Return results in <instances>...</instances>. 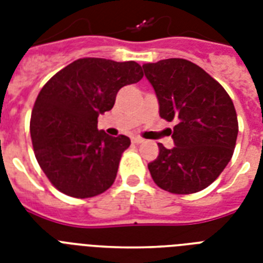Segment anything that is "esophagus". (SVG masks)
Returning a JSON list of instances; mask_svg holds the SVG:
<instances>
[{
  "mask_svg": "<svg viewBox=\"0 0 263 263\" xmlns=\"http://www.w3.org/2000/svg\"><path fill=\"white\" fill-rule=\"evenodd\" d=\"M132 143H135V144L143 143V139H142V138H139V136H135V138H132Z\"/></svg>",
  "mask_w": 263,
  "mask_h": 263,
  "instance_id": "34e87169",
  "label": "esophagus"
}]
</instances>
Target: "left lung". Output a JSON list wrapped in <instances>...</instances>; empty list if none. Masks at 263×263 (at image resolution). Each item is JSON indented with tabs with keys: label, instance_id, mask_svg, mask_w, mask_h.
I'll use <instances>...</instances> for the list:
<instances>
[{
	"label": "left lung",
	"instance_id": "1",
	"mask_svg": "<svg viewBox=\"0 0 263 263\" xmlns=\"http://www.w3.org/2000/svg\"><path fill=\"white\" fill-rule=\"evenodd\" d=\"M144 75L160 103V116L176 121L175 147L158 143L148 164L154 183L172 194L209 187L233 156L239 124L228 92L208 72L184 59L144 64Z\"/></svg>",
	"mask_w": 263,
	"mask_h": 263
}]
</instances>
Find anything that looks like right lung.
<instances>
[{
    "label": "right lung",
    "instance_id": "add662e5",
    "mask_svg": "<svg viewBox=\"0 0 263 263\" xmlns=\"http://www.w3.org/2000/svg\"><path fill=\"white\" fill-rule=\"evenodd\" d=\"M142 78L135 61L87 57L63 68L43 86L31 113V139L39 166L59 191L84 199L115 183L131 140L98 131V116L113 107L120 88Z\"/></svg>",
    "mask_w": 263,
    "mask_h": 263
}]
</instances>
